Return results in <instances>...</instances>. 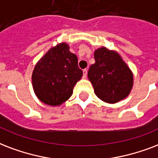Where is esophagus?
Segmentation results:
<instances>
[{"mask_svg": "<svg viewBox=\"0 0 158 158\" xmlns=\"http://www.w3.org/2000/svg\"><path fill=\"white\" fill-rule=\"evenodd\" d=\"M82 72H83V77H82L84 78V79H85V78H86V76H87V70H86V69H84Z\"/></svg>", "mask_w": 158, "mask_h": 158, "instance_id": "obj_1", "label": "esophagus"}]
</instances>
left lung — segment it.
<instances>
[{"instance_id": "obj_1", "label": "left lung", "mask_w": 158, "mask_h": 158, "mask_svg": "<svg viewBox=\"0 0 158 158\" xmlns=\"http://www.w3.org/2000/svg\"><path fill=\"white\" fill-rule=\"evenodd\" d=\"M96 62L88 71L95 94L106 103L114 104L129 96L134 85L130 68L118 52L99 48L94 52Z\"/></svg>"}]
</instances>
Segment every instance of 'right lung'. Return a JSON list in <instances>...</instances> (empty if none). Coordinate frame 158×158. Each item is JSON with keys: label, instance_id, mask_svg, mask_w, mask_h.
I'll return each mask as SVG.
<instances>
[{"label": "right lung", "instance_id": "right-lung-1", "mask_svg": "<svg viewBox=\"0 0 158 158\" xmlns=\"http://www.w3.org/2000/svg\"><path fill=\"white\" fill-rule=\"evenodd\" d=\"M77 57L66 43L51 48L36 63L32 73L34 91L40 101L61 106L73 95V88L82 77Z\"/></svg>", "mask_w": 158, "mask_h": 158}]
</instances>
